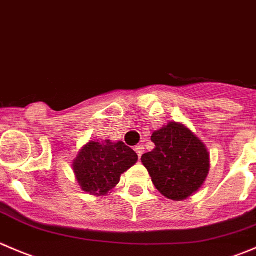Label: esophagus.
I'll use <instances>...</instances> for the list:
<instances>
[{"instance_id": "34e87169", "label": "esophagus", "mask_w": 256, "mask_h": 256, "mask_svg": "<svg viewBox=\"0 0 256 256\" xmlns=\"http://www.w3.org/2000/svg\"><path fill=\"white\" fill-rule=\"evenodd\" d=\"M144 150H145V148H144V146H142V145H138V146H135V151H136V152H138V158H140L141 156H142Z\"/></svg>"}]
</instances>
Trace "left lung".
I'll return each instance as SVG.
<instances>
[{"mask_svg":"<svg viewBox=\"0 0 256 256\" xmlns=\"http://www.w3.org/2000/svg\"><path fill=\"white\" fill-rule=\"evenodd\" d=\"M155 148L141 156L155 188L168 199H186L199 190L209 174L204 144L180 124L171 122L151 136Z\"/></svg>","mask_w":256,"mask_h":256,"instance_id":"obj_1","label":"left lung"}]
</instances>
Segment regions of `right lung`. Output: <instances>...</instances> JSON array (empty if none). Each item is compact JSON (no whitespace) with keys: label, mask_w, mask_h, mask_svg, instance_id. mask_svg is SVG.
<instances>
[{"label":"right lung","mask_w":256,"mask_h":256,"mask_svg":"<svg viewBox=\"0 0 256 256\" xmlns=\"http://www.w3.org/2000/svg\"><path fill=\"white\" fill-rule=\"evenodd\" d=\"M136 161L138 154L122 141H91L74 161V171L84 191L105 195Z\"/></svg>","instance_id":"obj_1"}]
</instances>
